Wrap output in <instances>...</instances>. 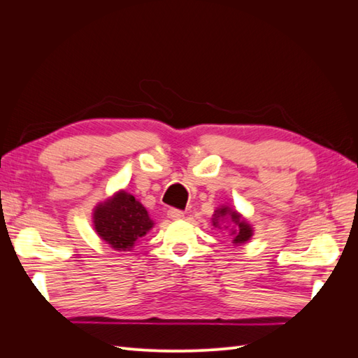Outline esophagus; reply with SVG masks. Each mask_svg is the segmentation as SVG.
<instances>
[{
  "label": "esophagus",
  "mask_w": 358,
  "mask_h": 358,
  "mask_svg": "<svg viewBox=\"0 0 358 358\" xmlns=\"http://www.w3.org/2000/svg\"><path fill=\"white\" fill-rule=\"evenodd\" d=\"M167 216H169L170 220H173V221H179V220L183 218V212L178 210V209H170L167 212Z\"/></svg>",
  "instance_id": "esophagus-1"
}]
</instances>
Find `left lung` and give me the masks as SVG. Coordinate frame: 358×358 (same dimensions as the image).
Segmentation results:
<instances>
[{"label": "left lung", "instance_id": "left-lung-1", "mask_svg": "<svg viewBox=\"0 0 358 358\" xmlns=\"http://www.w3.org/2000/svg\"><path fill=\"white\" fill-rule=\"evenodd\" d=\"M224 222H230L233 225L230 234L233 236V243L236 246L251 241V237L254 236V227L248 222L242 213L227 204L216 208L212 215V225L215 229H222ZM224 229H229V225H224Z\"/></svg>", "mask_w": 358, "mask_h": 358}]
</instances>
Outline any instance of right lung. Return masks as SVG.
<instances>
[{
  "label": "right lung",
  "instance_id": "obj_1",
  "mask_svg": "<svg viewBox=\"0 0 358 358\" xmlns=\"http://www.w3.org/2000/svg\"><path fill=\"white\" fill-rule=\"evenodd\" d=\"M154 224L145 206L125 189L116 191L92 210L95 233L119 252L131 251L138 239L152 230Z\"/></svg>",
  "mask_w": 358,
  "mask_h": 358
}]
</instances>
